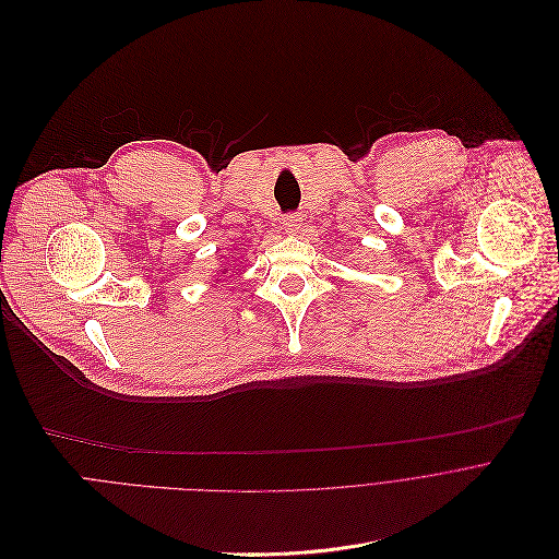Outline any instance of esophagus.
Segmentation results:
<instances>
[{
    "instance_id": "obj_1",
    "label": "esophagus",
    "mask_w": 559,
    "mask_h": 559,
    "mask_svg": "<svg viewBox=\"0 0 559 559\" xmlns=\"http://www.w3.org/2000/svg\"><path fill=\"white\" fill-rule=\"evenodd\" d=\"M282 227L288 236H297L301 231V217L295 213H288L282 217Z\"/></svg>"
}]
</instances>
